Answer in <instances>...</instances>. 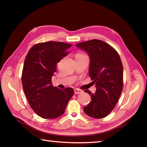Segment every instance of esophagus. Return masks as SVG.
I'll list each match as a JSON object with an SVG mask.
<instances>
[{
    "label": "esophagus",
    "instance_id": "34e87169",
    "mask_svg": "<svg viewBox=\"0 0 147 147\" xmlns=\"http://www.w3.org/2000/svg\"><path fill=\"white\" fill-rule=\"evenodd\" d=\"M74 90V93H75V94H80V93H82L83 92L82 90L78 89V88H75Z\"/></svg>",
    "mask_w": 147,
    "mask_h": 147
}]
</instances>
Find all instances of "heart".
<instances>
[{
	"label": "heart",
	"instance_id": "obj_1",
	"mask_svg": "<svg viewBox=\"0 0 147 147\" xmlns=\"http://www.w3.org/2000/svg\"><path fill=\"white\" fill-rule=\"evenodd\" d=\"M83 55H85L82 54H78L76 55V57H80V56H83Z\"/></svg>",
	"mask_w": 147,
	"mask_h": 147
}]
</instances>
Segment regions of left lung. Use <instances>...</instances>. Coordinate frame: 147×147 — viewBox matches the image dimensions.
<instances>
[{
  "label": "left lung",
  "mask_w": 147,
  "mask_h": 147,
  "mask_svg": "<svg viewBox=\"0 0 147 147\" xmlns=\"http://www.w3.org/2000/svg\"><path fill=\"white\" fill-rule=\"evenodd\" d=\"M76 46L88 53L89 75L96 88L95 93L85 90L91 96L92 101L84 107V112L90 117L104 118L113 110L123 91V67L119 55L100 40L79 43Z\"/></svg>",
  "instance_id": "1"
}]
</instances>
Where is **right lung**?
<instances>
[{
  "instance_id": "obj_1",
  "label": "right lung",
  "mask_w": 147,
  "mask_h": 147,
  "mask_svg": "<svg viewBox=\"0 0 147 147\" xmlns=\"http://www.w3.org/2000/svg\"><path fill=\"white\" fill-rule=\"evenodd\" d=\"M71 46L58 42L39 43L30 49L24 60L21 78L24 92L30 107L42 118L60 117L74 94L72 88L61 90L52 84L57 63L68 54Z\"/></svg>"
}]
</instances>
